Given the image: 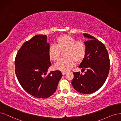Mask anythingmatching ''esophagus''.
Wrapping results in <instances>:
<instances>
[{
  "mask_svg": "<svg viewBox=\"0 0 121 121\" xmlns=\"http://www.w3.org/2000/svg\"><path fill=\"white\" fill-rule=\"evenodd\" d=\"M62 75H65L66 73V72H64V71H62Z\"/></svg>",
  "mask_w": 121,
  "mask_h": 121,
  "instance_id": "obj_1",
  "label": "esophagus"
}]
</instances>
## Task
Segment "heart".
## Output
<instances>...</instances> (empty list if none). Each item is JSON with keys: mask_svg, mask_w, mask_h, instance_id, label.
Returning a JSON list of instances; mask_svg holds the SVG:
<instances>
[{"mask_svg": "<svg viewBox=\"0 0 121 121\" xmlns=\"http://www.w3.org/2000/svg\"><path fill=\"white\" fill-rule=\"evenodd\" d=\"M56 45H51L49 48L48 53L50 59L56 61L59 59L60 51L66 50V59L58 60L54 65L55 69L61 71H69L76 62L82 60L85 55V46L82 41H77L74 38L65 35L60 36L56 40Z\"/></svg>", "mask_w": 121, "mask_h": 121, "instance_id": "1", "label": "heart"}]
</instances>
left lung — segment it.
<instances>
[{
  "instance_id": "1",
  "label": "left lung",
  "mask_w": 121,
  "mask_h": 121,
  "mask_svg": "<svg viewBox=\"0 0 121 121\" xmlns=\"http://www.w3.org/2000/svg\"><path fill=\"white\" fill-rule=\"evenodd\" d=\"M83 36L88 40L84 42L85 55L78 67L86 71L84 74L73 72L71 84L77 92L87 94L98 90L104 83L109 74L110 60L102 42L87 34H83Z\"/></svg>"
}]
</instances>
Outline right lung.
Instances as JSON below:
<instances>
[{"instance_id":"obj_1","label":"right lung","mask_w":121,"mask_h":121,"mask_svg":"<svg viewBox=\"0 0 121 121\" xmlns=\"http://www.w3.org/2000/svg\"><path fill=\"white\" fill-rule=\"evenodd\" d=\"M46 35H37L19 50L15 70L19 82L27 92L37 98H47L54 94L62 74L59 70L47 72L51 65Z\"/></svg>"}]
</instances>
